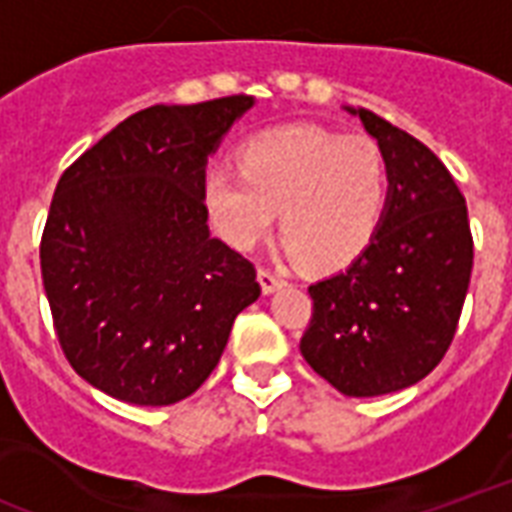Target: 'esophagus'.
<instances>
[{
  "label": "esophagus",
  "instance_id": "obj_1",
  "mask_svg": "<svg viewBox=\"0 0 512 512\" xmlns=\"http://www.w3.org/2000/svg\"><path fill=\"white\" fill-rule=\"evenodd\" d=\"M257 282H260L263 292L268 295V292H276L279 287H284V284H287V279H284V276H279L276 271H271V268H260V271H257Z\"/></svg>",
  "mask_w": 512,
  "mask_h": 512
}]
</instances>
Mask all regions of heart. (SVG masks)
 <instances>
[{"mask_svg":"<svg viewBox=\"0 0 512 512\" xmlns=\"http://www.w3.org/2000/svg\"><path fill=\"white\" fill-rule=\"evenodd\" d=\"M236 169H209L201 195L233 247L263 239L279 214V239L311 271L343 268L368 249L392 198L381 144L317 126L271 128L239 150Z\"/></svg>","mask_w":512,"mask_h":512,"instance_id":"b5f03b06","label":"heart"}]
</instances>
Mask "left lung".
<instances>
[{
  "label": "left lung",
  "mask_w": 512,
  "mask_h": 512,
  "mask_svg": "<svg viewBox=\"0 0 512 512\" xmlns=\"http://www.w3.org/2000/svg\"><path fill=\"white\" fill-rule=\"evenodd\" d=\"M392 169L376 239L343 271L311 284L300 354L349 397H378L438 368L454 341L473 273L464 195L427 144L370 109H351Z\"/></svg>",
  "instance_id": "left-lung-1"
}]
</instances>
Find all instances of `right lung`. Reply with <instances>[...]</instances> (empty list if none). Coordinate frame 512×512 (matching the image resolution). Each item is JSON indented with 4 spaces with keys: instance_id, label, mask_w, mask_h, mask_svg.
<instances>
[{
    "instance_id": "obj_1",
    "label": "right lung",
    "mask_w": 512,
    "mask_h": 512,
    "mask_svg": "<svg viewBox=\"0 0 512 512\" xmlns=\"http://www.w3.org/2000/svg\"><path fill=\"white\" fill-rule=\"evenodd\" d=\"M255 104L225 96L126 117L61 174L39 263L66 360L104 395L185 400L260 298L255 265L209 236L206 158Z\"/></svg>"
}]
</instances>
